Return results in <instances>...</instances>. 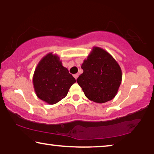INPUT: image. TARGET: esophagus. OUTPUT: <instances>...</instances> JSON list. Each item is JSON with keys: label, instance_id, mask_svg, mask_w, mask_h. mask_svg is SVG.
<instances>
[{"label": "esophagus", "instance_id": "obj_1", "mask_svg": "<svg viewBox=\"0 0 154 154\" xmlns=\"http://www.w3.org/2000/svg\"><path fill=\"white\" fill-rule=\"evenodd\" d=\"M73 77H74L75 79H77L78 77H79V74H78V73H75V74L73 75Z\"/></svg>", "mask_w": 154, "mask_h": 154}]
</instances>
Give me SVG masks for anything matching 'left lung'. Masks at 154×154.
Returning a JSON list of instances; mask_svg holds the SVG:
<instances>
[{"instance_id":"8db88e82","label":"left lung","mask_w":154,"mask_h":154,"mask_svg":"<svg viewBox=\"0 0 154 154\" xmlns=\"http://www.w3.org/2000/svg\"><path fill=\"white\" fill-rule=\"evenodd\" d=\"M81 68L83 73L76 81L86 97L100 104L115 97L121 83L122 71L109 52L94 47Z\"/></svg>"}]
</instances>
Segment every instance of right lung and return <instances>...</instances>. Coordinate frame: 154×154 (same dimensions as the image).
<instances>
[{
    "label": "right lung",
    "instance_id": "add662e5",
    "mask_svg": "<svg viewBox=\"0 0 154 154\" xmlns=\"http://www.w3.org/2000/svg\"><path fill=\"white\" fill-rule=\"evenodd\" d=\"M75 79L62 66L57 54L49 53L38 64L33 76V87L38 97L49 104L64 98Z\"/></svg>",
    "mask_w": 154,
    "mask_h": 154
}]
</instances>
